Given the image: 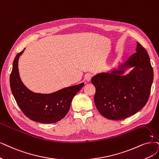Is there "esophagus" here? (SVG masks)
<instances>
[{
	"instance_id": "obj_1",
	"label": "esophagus",
	"mask_w": 159,
	"mask_h": 159,
	"mask_svg": "<svg viewBox=\"0 0 159 159\" xmlns=\"http://www.w3.org/2000/svg\"><path fill=\"white\" fill-rule=\"evenodd\" d=\"M92 76H93V75H92V74H90V73L86 74V76H85V79H86V80L88 81V82H89V81L91 80V79H92Z\"/></svg>"
}]
</instances>
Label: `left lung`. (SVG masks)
I'll list each match as a JSON object with an SVG mask.
<instances>
[{"instance_id": "obj_1", "label": "left lung", "mask_w": 159, "mask_h": 159, "mask_svg": "<svg viewBox=\"0 0 159 159\" xmlns=\"http://www.w3.org/2000/svg\"><path fill=\"white\" fill-rule=\"evenodd\" d=\"M136 50L119 69L99 73L91 79L96 87V107L108 119H126L138 112L148 101L153 70L148 52L139 43ZM131 67L130 73L123 75L126 68Z\"/></svg>"}]
</instances>
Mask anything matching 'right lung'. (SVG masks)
<instances>
[{
  "label": "right lung",
  "instance_id": "1",
  "mask_svg": "<svg viewBox=\"0 0 159 159\" xmlns=\"http://www.w3.org/2000/svg\"><path fill=\"white\" fill-rule=\"evenodd\" d=\"M17 54L10 76L11 92L24 115L41 123H54L63 119L69 110L74 96L83 87L84 83L69 86L52 93H34L23 84L18 70V60L23 51Z\"/></svg>",
  "mask_w": 159,
  "mask_h": 159
}]
</instances>
